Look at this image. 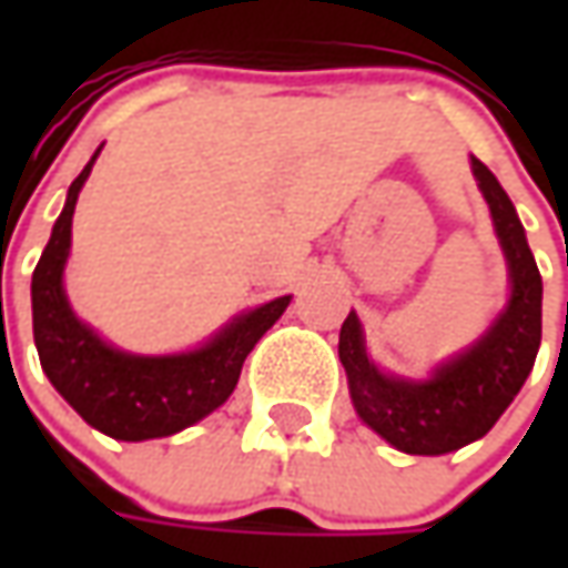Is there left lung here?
I'll return each instance as SVG.
<instances>
[{
  "label": "left lung",
  "mask_w": 568,
  "mask_h": 568,
  "mask_svg": "<svg viewBox=\"0 0 568 568\" xmlns=\"http://www.w3.org/2000/svg\"><path fill=\"white\" fill-rule=\"evenodd\" d=\"M509 262L513 296L490 332L426 382L382 376L366 357L357 316L341 325L338 354L366 426L407 455H446L487 436L525 385L540 347V272L513 202L487 164L470 158Z\"/></svg>",
  "instance_id": "1"
}]
</instances>
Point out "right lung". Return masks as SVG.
Returning <instances> with one entry per match:
<instances>
[{
  "label": "right lung",
  "mask_w": 568,
  "mask_h": 568,
  "mask_svg": "<svg viewBox=\"0 0 568 568\" xmlns=\"http://www.w3.org/2000/svg\"><path fill=\"white\" fill-rule=\"evenodd\" d=\"M98 154L69 186V199L55 221L53 236L33 268V344L55 392L88 424L113 439L142 443L180 433L227 402L230 392L236 388L243 361L250 357L255 341L287 310L291 296H277L230 322L217 338L192 354L132 357L106 347L91 328H84L72 316L69 300L62 294V265L72 243L78 192Z\"/></svg>",
  "instance_id": "add662e5"
}]
</instances>
